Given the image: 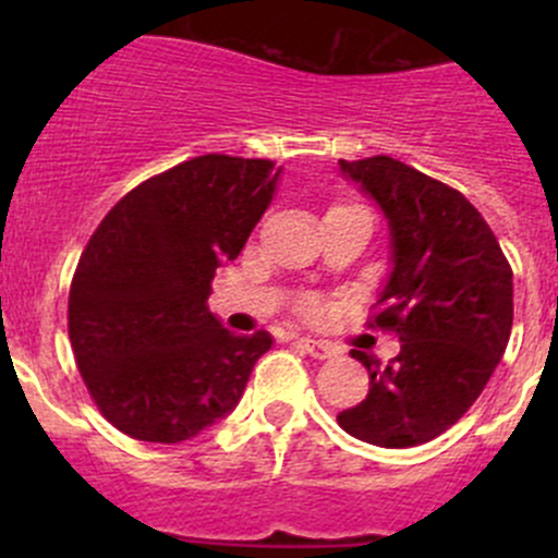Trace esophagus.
Listing matches in <instances>:
<instances>
[{"instance_id":"1","label":"esophagus","mask_w":558,"mask_h":558,"mask_svg":"<svg viewBox=\"0 0 558 558\" xmlns=\"http://www.w3.org/2000/svg\"><path fill=\"white\" fill-rule=\"evenodd\" d=\"M300 345L305 348L307 353H311L313 359H331L340 353V348L331 345V342H324V340H311V337H302Z\"/></svg>"}]
</instances>
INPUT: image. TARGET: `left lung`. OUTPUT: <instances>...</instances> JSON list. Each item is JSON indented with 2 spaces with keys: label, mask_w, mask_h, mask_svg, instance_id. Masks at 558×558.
Masks as SVG:
<instances>
[{
  "label": "left lung",
  "mask_w": 558,
  "mask_h": 558,
  "mask_svg": "<svg viewBox=\"0 0 558 558\" xmlns=\"http://www.w3.org/2000/svg\"><path fill=\"white\" fill-rule=\"evenodd\" d=\"M342 178L388 223L391 272L375 324L397 329L399 356L367 367L369 393L337 415L356 440L413 448L472 408L497 369L513 326V269L481 213L456 189L391 156L340 159Z\"/></svg>",
  "instance_id": "8db88e82"
}]
</instances>
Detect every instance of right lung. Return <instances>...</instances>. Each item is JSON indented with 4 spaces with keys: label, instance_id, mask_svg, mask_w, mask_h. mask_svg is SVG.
<instances>
[{
    "label": "right lung",
    "instance_id": "1",
    "mask_svg": "<svg viewBox=\"0 0 558 558\" xmlns=\"http://www.w3.org/2000/svg\"><path fill=\"white\" fill-rule=\"evenodd\" d=\"M280 167L207 154L129 191L88 240L70 289V342L102 415L143 442H183L227 418L269 331L207 311L272 202Z\"/></svg>",
    "mask_w": 558,
    "mask_h": 558
}]
</instances>
